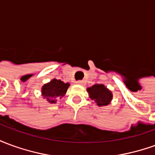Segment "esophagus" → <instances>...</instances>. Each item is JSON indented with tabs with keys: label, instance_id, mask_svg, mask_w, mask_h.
<instances>
[{
	"label": "esophagus",
	"instance_id": "34e87169",
	"mask_svg": "<svg viewBox=\"0 0 155 155\" xmlns=\"http://www.w3.org/2000/svg\"><path fill=\"white\" fill-rule=\"evenodd\" d=\"M76 84H80V85H84V81H76Z\"/></svg>",
	"mask_w": 155,
	"mask_h": 155
}]
</instances>
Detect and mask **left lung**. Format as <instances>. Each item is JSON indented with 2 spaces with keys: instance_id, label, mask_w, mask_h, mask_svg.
<instances>
[{
  "instance_id": "obj_1",
  "label": "left lung",
  "mask_w": 155,
  "mask_h": 155,
  "mask_svg": "<svg viewBox=\"0 0 155 155\" xmlns=\"http://www.w3.org/2000/svg\"><path fill=\"white\" fill-rule=\"evenodd\" d=\"M89 96L91 100L97 104L98 106H106L110 103L113 94L110 91L102 84H94L93 86L87 88Z\"/></svg>"
}]
</instances>
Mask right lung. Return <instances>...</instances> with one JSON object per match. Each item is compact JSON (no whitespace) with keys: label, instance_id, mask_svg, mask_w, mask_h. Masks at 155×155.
Here are the masks:
<instances>
[{"label":"right lung","instance_id":"obj_1","mask_svg":"<svg viewBox=\"0 0 155 155\" xmlns=\"http://www.w3.org/2000/svg\"><path fill=\"white\" fill-rule=\"evenodd\" d=\"M69 86V83H64L61 80L53 79L49 83L45 84L42 86L41 94L49 103L54 104L57 100L61 99L65 94Z\"/></svg>","mask_w":155,"mask_h":155}]
</instances>
